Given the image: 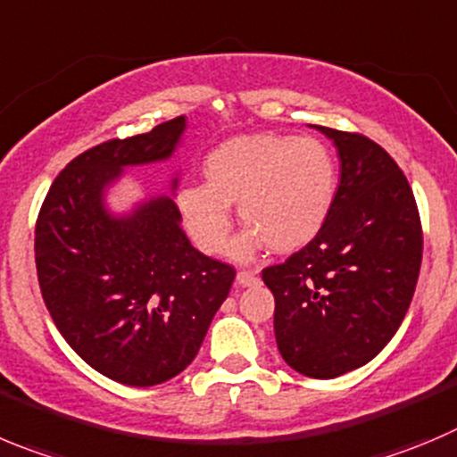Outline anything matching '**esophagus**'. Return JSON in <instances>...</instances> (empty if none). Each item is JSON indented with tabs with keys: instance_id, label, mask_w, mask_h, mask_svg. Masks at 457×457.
<instances>
[{
	"instance_id": "1",
	"label": "esophagus",
	"mask_w": 457,
	"mask_h": 457,
	"mask_svg": "<svg viewBox=\"0 0 457 457\" xmlns=\"http://www.w3.org/2000/svg\"><path fill=\"white\" fill-rule=\"evenodd\" d=\"M257 272H248V270H241L237 275V284L238 287H254L257 284Z\"/></svg>"
}]
</instances>
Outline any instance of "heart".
I'll use <instances>...</instances> for the list:
<instances>
[{
    "label": "heart",
    "instance_id": "b5f03b06",
    "mask_svg": "<svg viewBox=\"0 0 457 457\" xmlns=\"http://www.w3.org/2000/svg\"><path fill=\"white\" fill-rule=\"evenodd\" d=\"M204 185L178 194V212L195 248L220 254L232 232V209L248 229L234 241L241 262L263 245L288 254L309 245L334 207L336 162L329 148L311 137L241 135L204 157Z\"/></svg>",
    "mask_w": 457,
    "mask_h": 457
}]
</instances>
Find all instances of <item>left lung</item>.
<instances>
[{
	"instance_id": "1",
	"label": "left lung",
	"mask_w": 457,
	"mask_h": 457,
	"mask_svg": "<svg viewBox=\"0 0 457 457\" xmlns=\"http://www.w3.org/2000/svg\"><path fill=\"white\" fill-rule=\"evenodd\" d=\"M334 142L340 185L318 237L262 272L275 295L281 358L311 378L370 363L406 318L421 266L415 195L396 162L358 132L311 126Z\"/></svg>"
}]
</instances>
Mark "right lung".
<instances>
[{"label":"right lung","mask_w":457,"mask_h":457,"mask_svg":"<svg viewBox=\"0 0 457 457\" xmlns=\"http://www.w3.org/2000/svg\"><path fill=\"white\" fill-rule=\"evenodd\" d=\"M185 128L176 117L80 153L54 180L36 223L37 281L55 327L89 368L123 386L178 377L237 275L191 245L170 195L126 214L105 203L128 166L170 160Z\"/></svg>","instance_id":"1"}]
</instances>
